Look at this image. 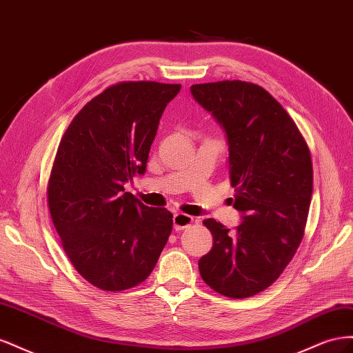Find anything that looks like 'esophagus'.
Segmentation results:
<instances>
[{
    "instance_id": "1",
    "label": "esophagus",
    "mask_w": 353,
    "mask_h": 353,
    "mask_svg": "<svg viewBox=\"0 0 353 353\" xmlns=\"http://www.w3.org/2000/svg\"><path fill=\"white\" fill-rule=\"evenodd\" d=\"M193 222H194V218L185 215V213H175L174 215V228L176 231L188 228Z\"/></svg>"
}]
</instances>
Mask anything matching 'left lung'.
<instances>
[{"label":"left lung","mask_w":353,"mask_h":353,"mask_svg":"<svg viewBox=\"0 0 353 353\" xmlns=\"http://www.w3.org/2000/svg\"><path fill=\"white\" fill-rule=\"evenodd\" d=\"M190 90L225 132L234 208L241 213L232 232L215 219L203 221L213 245L199 271L215 292L250 297L279 279L303 239L311 153L292 117L259 85L222 81Z\"/></svg>","instance_id":"8db88e82"}]
</instances>
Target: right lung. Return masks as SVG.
Wrapping results in <instances>:
<instances>
[{
  "instance_id": "right-lung-1",
  "label": "right lung",
  "mask_w": 353,
  "mask_h": 353,
  "mask_svg": "<svg viewBox=\"0 0 353 353\" xmlns=\"http://www.w3.org/2000/svg\"><path fill=\"white\" fill-rule=\"evenodd\" d=\"M178 83L122 82L85 104L63 135L48 208L68 258L92 285L121 292L152 274L172 213L125 191L144 174L160 117Z\"/></svg>"
}]
</instances>
